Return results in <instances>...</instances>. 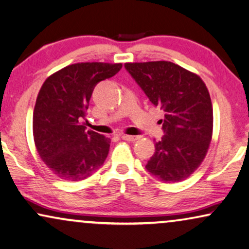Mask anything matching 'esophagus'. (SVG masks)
I'll return each instance as SVG.
<instances>
[{"mask_svg": "<svg viewBox=\"0 0 249 249\" xmlns=\"http://www.w3.org/2000/svg\"><path fill=\"white\" fill-rule=\"evenodd\" d=\"M122 139L125 140V141H129V142H133V141H136V140L140 139V136L138 135H122Z\"/></svg>", "mask_w": 249, "mask_h": 249, "instance_id": "1", "label": "esophagus"}]
</instances>
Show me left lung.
I'll use <instances>...</instances> for the list:
<instances>
[{
  "mask_svg": "<svg viewBox=\"0 0 249 249\" xmlns=\"http://www.w3.org/2000/svg\"><path fill=\"white\" fill-rule=\"evenodd\" d=\"M125 69L164 113V135L156 142L146 170L163 183L184 180L202 163L212 139L213 108L205 83L167 61L125 63Z\"/></svg>",
  "mask_w": 249,
  "mask_h": 249,
  "instance_id": "obj_1",
  "label": "left lung"
}]
</instances>
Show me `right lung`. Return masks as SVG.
<instances>
[{
	"mask_svg": "<svg viewBox=\"0 0 249 249\" xmlns=\"http://www.w3.org/2000/svg\"><path fill=\"white\" fill-rule=\"evenodd\" d=\"M121 69V63H76L48 76L41 86L33 117L35 144L41 160L62 179H86L106 160L110 139L86 131L82 121L97 83Z\"/></svg>",
	"mask_w": 249,
	"mask_h": 249,
	"instance_id": "add662e5",
	"label": "right lung"
}]
</instances>
